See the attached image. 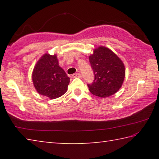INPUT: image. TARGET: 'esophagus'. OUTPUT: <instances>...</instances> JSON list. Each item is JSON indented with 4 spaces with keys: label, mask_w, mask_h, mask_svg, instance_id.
<instances>
[{
    "label": "esophagus",
    "mask_w": 159,
    "mask_h": 159,
    "mask_svg": "<svg viewBox=\"0 0 159 159\" xmlns=\"http://www.w3.org/2000/svg\"><path fill=\"white\" fill-rule=\"evenodd\" d=\"M72 77L73 78H80L81 77V75L79 73H76V74H74L72 75Z\"/></svg>",
    "instance_id": "obj_1"
}]
</instances>
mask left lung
Wrapping results in <instances>:
<instances>
[{
    "label": "left lung",
    "instance_id": "left-lung-1",
    "mask_svg": "<svg viewBox=\"0 0 159 159\" xmlns=\"http://www.w3.org/2000/svg\"><path fill=\"white\" fill-rule=\"evenodd\" d=\"M94 80L88 84L90 93L99 98L114 95L120 89L125 78L123 61L109 48L99 47L89 57Z\"/></svg>",
    "mask_w": 159,
    "mask_h": 159
}]
</instances>
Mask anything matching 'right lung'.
Instances as JSON below:
<instances>
[{
  "label": "right lung",
  "mask_w": 159,
  "mask_h": 159,
  "mask_svg": "<svg viewBox=\"0 0 159 159\" xmlns=\"http://www.w3.org/2000/svg\"><path fill=\"white\" fill-rule=\"evenodd\" d=\"M32 80L37 92L50 99L66 92L70 79L59 66L57 56L45 54L35 66Z\"/></svg>",
  "instance_id": "1"
}]
</instances>
